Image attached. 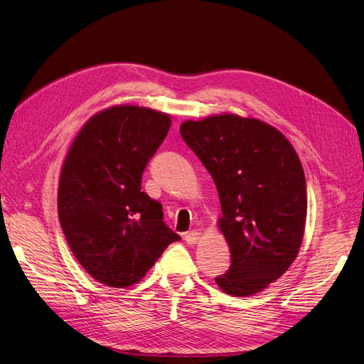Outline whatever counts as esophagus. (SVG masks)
Masks as SVG:
<instances>
[{"mask_svg":"<svg viewBox=\"0 0 364 364\" xmlns=\"http://www.w3.org/2000/svg\"><path fill=\"white\" fill-rule=\"evenodd\" d=\"M199 240H200V232H197V230H191V232L185 234V241L191 246L199 243Z\"/></svg>","mask_w":364,"mask_h":364,"instance_id":"esophagus-1","label":"esophagus"}]
</instances>
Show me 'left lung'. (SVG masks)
<instances>
[{
    "label": "left lung",
    "instance_id": "left-lung-1",
    "mask_svg": "<svg viewBox=\"0 0 364 364\" xmlns=\"http://www.w3.org/2000/svg\"><path fill=\"white\" fill-rule=\"evenodd\" d=\"M181 135L213 176L222 203L217 228L232 264L217 285L238 297L259 293L282 277L302 245L301 159L278 129L253 117L225 112L186 119Z\"/></svg>",
    "mask_w": 364,
    "mask_h": 364
}]
</instances>
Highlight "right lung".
<instances>
[{
	"mask_svg": "<svg viewBox=\"0 0 364 364\" xmlns=\"http://www.w3.org/2000/svg\"><path fill=\"white\" fill-rule=\"evenodd\" d=\"M171 117L117 105L86 121L63 159L58 213L80 266L107 287L138 284L181 237L162 206L141 191V176L162 144Z\"/></svg>",
	"mask_w": 364,
	"mask_h": 364,
	"instance_id": "1",
	"label": "right lung"
}]
</instances>
